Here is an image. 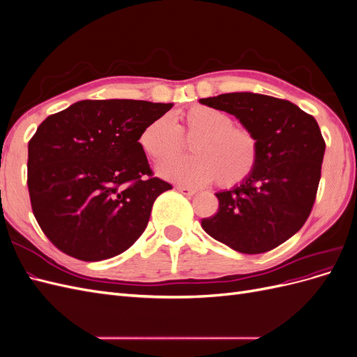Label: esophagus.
<instances>
[{
	"label": "esophagus",
	"instance_id": "obj_1",
	"mask_svg": "<svg viewBox=\"0 0 357 357\" xmlns=\"http://www.w3.org/2000/svg\"><path fill=\"white\" fill-rule=\"evenodd\" d=\"M177 190L180 193H183V195H186V197H192V195H195V193H197L195 189L188 188V186H177Z\"/></svg>",
	"mask_w": 357,
	"mask_h": 357
}]
</instances>
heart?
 Returning <instances> with one entry per match:
<instances>
[{
	"mask_svg": "<svg viewBox=\"0 0 357 357\" xmlns=\"http://www.w3.org/2000/svg\"><path fill=\"white\" fill-rule=\"evenodd\" d=\"M183 138L193 139V156L183 158L159 169L160 176L186 186H202L215 180L222 188H234L250 177L257 165V139L250 129L234 125L232 117L208 105H192L176 116H159L138 137L144 155L160 165L183 152Z\"/></svg>",
	"mask_w": 357,
	"mask_h": 357,
	"instance_id": "obj_1",
	"label": "heart"
}]
</instances>
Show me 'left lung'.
I'll return each mask as SVG.
<instances>
[{
  "label": "left lung",
  "mask_w": 357,
  "mask_h": 357,
  "mask_svg": "<svg viewBox=\"0 0 357 357\" xmlns=\"http://www.w3.org/2000/svg\"><path fill=\"white\" fill-rule=\"evenodd\" d=\"M199 102L240 119L259 147L253 174L215 193L219 210L201 220L202 229L240 253L273 250L304 226L316 201L326 147L316 119L294 102L252 92Z\"/></svg>",
  "instance_id": "8db88e82"
}]
</instances>
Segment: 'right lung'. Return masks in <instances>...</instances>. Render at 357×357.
Segmentation results:
<instances>
[{
  "label": "right lung",
  "instance_id": "add662e5",
  "mask_svg": "<svg viewBox=\"0 0 357 357\" xmlns=\"http://www.w3.org/2000/svg\"><path fill=\"white\" fill-rule=\"evenodd\" d=\"M172 104L84 100L49 116L28 143V190L41 231L86 262L128 250L155 199L172 189L153 177L138 137Z\"/></svg>",
  "mask_w": 357,
  "mask_h": 357
}]
</instances>
